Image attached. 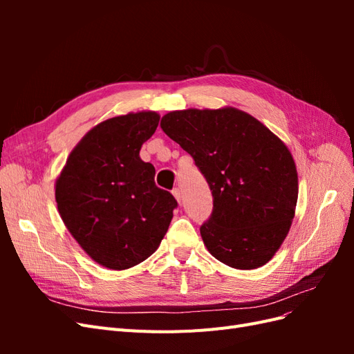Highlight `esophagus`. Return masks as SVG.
Returning <instances> with one entry per match:
<instances>
[{
  "instance_id": "1",
  "label": "esophagus",
  "mask_w": 354,
  "mask_h": 354,
  "mask_svg": "<svg viewBox=\"0 0 354 354\" xmlns=\"http://www.w3.org/2000/svg\"><path fill=\"white\" fill-rule=\"evenodd\" d=\"M173 195H174V198L180 202L181 201V190L178 189V187H176V189H173Z\"/></svg>"
}]
</instances>
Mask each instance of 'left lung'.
Instances as JSON below:
<instances>
[{
  "instance_id": "1",
  "label": "left lung",
  "mask_w": 354,
  "mask_h": 354,
  "mask_svg": "<svg viewBox=\"0 0 354 354\" xmlns=\"http://www.w3.org/2000/svg\"><path fill=\"white\" fill-rule=\"evenodd\" d=\"M164 133L195 160L212 194L201 236L234 269L264 266L291 227L298 177L288 147L251 115L233 108L176 111Z\"/></svg>"
}]
</instances>
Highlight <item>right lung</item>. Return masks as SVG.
Wrapping results in <instances>:
<instances>
[{"mask_svg": "<svg viewBox=\"0 0 354 354\" xmlns=\"http://www.w3.org/2000/svg\"><path fill=\"white\" fill-rule=\"evenodd\" d=\"M159 115L128 113L94 127L69 155L56 183L63 223L94 261L124 270L151 257L165 236L176 198L155 185L138 156Z\"/></svg>", "mask_w": 354, "mask_h": 354, "instance_id": "obj_1", "label": "right lung"}]
</instances>
